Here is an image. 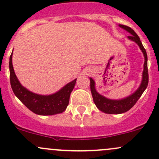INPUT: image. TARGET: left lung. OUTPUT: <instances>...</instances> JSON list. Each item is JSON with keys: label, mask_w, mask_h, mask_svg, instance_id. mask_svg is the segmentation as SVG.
Masks as SVG:
<instances>
[{"label": "left lung", "mask_w": 159, "mask_h": 159, "mask_svg": "<svg viewBox=\"0 0 159 159\" xmlns=\"http://www.w3.org/2000/svg\"><path fill=\"white\" fill-rule=\"evenodd\" d=\"M121 28L128 31L130 34V36H128V39L134 41V43L139 45L142 52L143 53L144 57H145V62H144V69L142 71V79L139 87L135 91L130 95L125 98L120 99H111L106 98L105 96L99 94L95 88V81L90 78V82H91V91L92 94L93 100L96 107L102 112L106 114H122L131 109L137 101L140 98L142 94L146 89L148 83V57L145 49L144 48L142 43L141 42L140 38L138 36L137 34L131 28L125 26V25H118Z\"/></svg>", "instance_id": "obj_1"}]
</instances>
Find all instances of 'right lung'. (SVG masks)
<instances>
[{"instance_id":"1","label":"right lung","mask_w":159,"mask_h":159,"mask_svg":"<svg viewBox=\"0 0 159 159\" xmlns=\"http://www.w3.org/2000/svg\"><path fill=\"white\" fill-rule=\"evenodd\" d=\"M13 51L10 56L9 69L11 89L16 97L34 113L39 115H54L65 111L69 103L71 91L75 88L77 78L65 84L59 91L51 94H39L24 87L14 72L12 65Z\"/></svg>"}]
</instances>
